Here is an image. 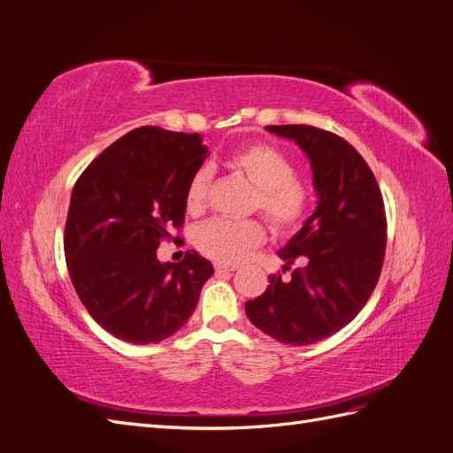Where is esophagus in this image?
Segmentation results:
<instances>
[{"label":"esophagus","instance_id":"obj_1","mask_svg":"<svg viewBox=\"0 0 453 453\" xmlns=\"http://www.w3.org/2000/svg\"><path fill=\"white\" fill-rule=\"evenodd\" d=\"M236 266H225V265H215V272L223 273V272H234Z\"/></svg>","mask_w":453,"mask_h":453}]
</instances>
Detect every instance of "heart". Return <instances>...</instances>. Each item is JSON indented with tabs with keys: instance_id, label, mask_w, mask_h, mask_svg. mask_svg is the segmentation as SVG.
<instances>
[{
	"instance_id": "b5f03b06",
	"label": "heart",
	"mask_w": 453,
	"mask_h": 453,
	"mask_svg": "<svg viewBox=\"0 0 453 453\" xmlns=\"http://www.w3.org/2000/svg\"><path fill=\"white\" fill-rule=\"evenodd\" d=\"M228 164L255 185L251 210L260 211L276 234L287 236L303 228L311 211V187L295 175V164L278 147L265 142L243 145L230 155ZM211 170L200 166L190 175L185 203L190 213L208 205ZM266 238L265 225L257 219L226 221L213 219L195 230L196 250L215 263L238 265Z\"/></svg>"
}]
</instances>
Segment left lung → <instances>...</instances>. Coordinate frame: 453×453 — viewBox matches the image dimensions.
Masks as SVG:
<instances>
[{
  "mask_svg": "<svg viewBox=\"0 0 453 453\" xmlns=\"http://www.w3.org/2000/svg\"><path fill=\"white\" fill-rule=\"evenodd\" d=\"M298 143L311 162L318 210L278 253L293 268L272 273L266 291L245 303L250 321L283 344L308 346L353 321L380 280L388 221L372 170L340 135L308 125L266 127Z\"/></svg>",
  "mask_w": 453,
  "mask_h": 453,
  "instance_id": "left-lung-1",
  "label": "left lung"
}]
</instances>
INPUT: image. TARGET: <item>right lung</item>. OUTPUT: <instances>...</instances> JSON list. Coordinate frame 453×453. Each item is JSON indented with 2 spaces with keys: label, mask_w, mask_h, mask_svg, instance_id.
<instances>
[{
  "label": "right lung",
  "mask_w": 453,
  "mask_h": 453,
  "mask_svg": "<svg viewBox=\"0 0 453 453\" xmlns=\"http://www.w3.org/2000/svg\"><path fill=\"white\" fill-rule=\"evenodd\" d=\"M208 149L200 134L142 127L96 157L77 180L64 232L70 278L92 319L132 344H157L188 321L210 260L157 250L185 219V190Z\"/></svg>",
  "instance_id": "right-lung-1"
}]
</instances>
